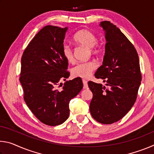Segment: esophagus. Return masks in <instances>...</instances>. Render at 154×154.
<instances>
[{"mask_svg": "<svg viewBox=\"0 0 154 154\" xmlns=\"http://www.w3.org/2000/svg\"><path fill=\"white\" fill-rule=\"evenodd\" d=\"M83 88H84V89H87V88H88V82L86 79H83Z\"/></svg>", "mask_w": 154, "mask_h": 154, "instance_id": "obj_1", "label": "esophagus"}]
</instances>
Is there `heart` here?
Listing matches in <instances>:
<instances>
[{"label": "heart", "instance_id": "obj_1", "mask_svg": "<svg viewBox=\"0 0 154 154\" xmlns=\"http://www.w3.org/2000/svg\"><path fill=\"white\" fill-rule=\"evenodd\" d=\"M73 41L77 45H82L89 48V50L93 54H96L100 51V48L96 45L97 38L94 33L88 30H81L73 36ZM62 54L64 58L69 63L74 61L73 53L69 46L64 45L62 49ZM97 65L94 62H86L77 64L73 67L72 73L75 77L88 78L91 76L92 71L96 69Z\"/></svg>", "mask_w": 154, "mask_h": 154}]
</instances>
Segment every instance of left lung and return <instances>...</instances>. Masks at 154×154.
Wrapping results in <instances>:
<instances>
[{
    "label": "left lung",
    "instance_id": "8db88e82",
    "mask_svg": "<svg viewBox=\"0 0 154 154\" xmlns=\"http://www.w3.org/2000/svg\"><path fill=\"white\" fill-rule=\"evenodd\" d=\"M100 26L105 32V54L95 77L106 82L109 88L88 82L93 94L90 111L95 120L111 124L126 116L134 105L141 73L137 51L126 36L109 21L101 22Z\"/></svg>",
    "mask_w": 154,
    "mask_h": 154
}]
</instances>
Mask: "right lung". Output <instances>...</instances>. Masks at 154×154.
Returning <instances> with one entry per match:
<instances>
[{
	"label": "right lung",
	"mask_w": 154,
	"mask_h": 154,
	"mask_svg": "<svg viewBox=\"0 0 154 154\" xmlns=\"http://www.w3.org/2000/svg\"><path fill=\"white\" fill-rule=\"evenodd\" d=\"M67 29L51 25L43 27L28 44L21 60L20 82L25 103L38 120L51 126L69 118L70 100L83 88L82 79L77 77L58 89L60 79L66 80L70 75L62 54Z\"/></svg>",
	"instance_id": "1"
}]
</instances>
